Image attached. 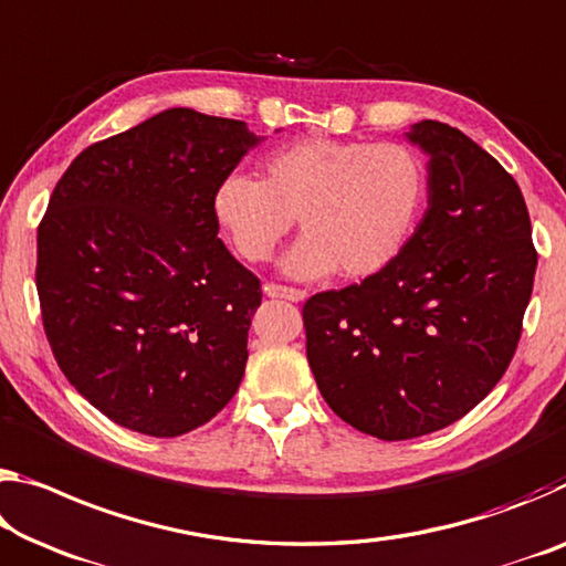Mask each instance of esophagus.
Wrapping results in <instances>:
<instances>
[{
  "instance_id": "1",
  "label": "esophagus",
  "mask_w": 566,
  "mask_h": 566,
  "mask_svg": "<svg viewBox=\"0 0 566 566\" xmlns=\"http://www.w3.org/2000/svg\"><path fill=\"white\" fill-rule=\"evenodd\" d=\"M264 294L272 300H290V302H302L304 297H307V292L304 290H294V286L274 284V282L264 284Z\"/></svg>"
}]
</instances>
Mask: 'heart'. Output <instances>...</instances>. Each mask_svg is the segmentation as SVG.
<instances>
[{
  "label": "heart",
  "instance_id": "b5f03b06",
  "mask_svg": "<svg viewBox=\"0 0 566 566\" xmlns=\"http://www.w3.org/2000/svg\"><path fill=\"white\" fill-rule=\"evenodd\" d=\"M423 191V160L408 146L310 136L274 150L259 181L227 178L213 209L247 262H266L297 219L304 237L286 272L363 280L398 254Z\"/></svg>",
  "mask_w": 566,
  "mask_h": 566
}]
</instances>
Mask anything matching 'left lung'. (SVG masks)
I'll return each instance as SVG.
<instances>
[{
	"instance_id": "8db88e82",
	"label": "left lung",
	"mask_w": 566,
	"mask_h": 566,
	"mask_svg": "<svg viewBox=\"0 0 566 566\" xmlns=\"http://www.w3.org/2000/svg\"><path fill=\"white\" fill-rule=\"evenodd\" d=\"M428 154V211L398 256L302 307L327 406L380 441L455 423L504 378L532 297L536 249L522 188L438 120L408 133Z\"/></svg>"
}]
</instances>
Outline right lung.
<instances>
[{
    "mask_svg": "<svg viewBox=\"0 0 566 566\" xmlns=\"http://www.w3.org/2000/svg\"><path fill=\"white\" fill-rule=\"evenodd\" d=\"M259 138L170 107L97 140L38 229V294L70 385L128 430L184 436L234 398L262 284L219 239V186Z\"/></svg>",
    "mask_w": 566,
    "mask_h": 566,
    "instance_id": "obj_1",
    "label": "right lung"
}]
</instances>
